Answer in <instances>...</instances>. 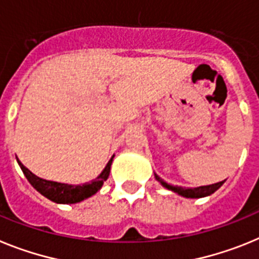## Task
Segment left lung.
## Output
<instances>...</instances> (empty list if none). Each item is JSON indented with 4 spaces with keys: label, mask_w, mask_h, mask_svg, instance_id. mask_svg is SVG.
I'll return each instance as SVG.
<instances>
[{
    "label": "left lung",
    "mask_w": 259,
    "mask_h": 259,
    "mask_svg": "<svg viewBox=\"0 0 259 259\" xmlns=\"http://www.w3.org/2000/svg\"><path fill=\"white\" fill-rule=\"evenodd\" d=\"M155 177H156L157 181H159V183H160L161 185L164 186V188L169 189V190H172V192L177 193V194L183 195V197H186V198H202V197H206V195H210V194H212L213 192H217L218 189H219L220 186H222L224 184V181H220V183L212 184V185L186 189V188H183V186H172V185H169V184H167V183H165V181H163V180H161L159 176H156V175H155Z\"/></svg>",
    "instance_id": "left-lung-1"
}]
</instances>
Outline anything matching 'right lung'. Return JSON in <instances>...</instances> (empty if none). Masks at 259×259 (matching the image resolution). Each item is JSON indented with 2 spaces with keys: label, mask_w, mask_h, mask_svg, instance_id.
<instances>
[{
  "label": "right lung",
  "mask_w": 259,
  "mask_h": 259,
  "mask_svg": "<svg viewBox=\"0 0 259 259\" xmlns=\"http://www.w3.org/2000/svg\"><path fill=\"white\" fill-rule=\"evenodd\" d=\"M113 161V156L111 157V160L108 161L105 165L104 170L100 173V176L96 177L94 181L89 184H83V185H67V184H60L53 183V181H47L44 179H40L36 175H33L28 168H26L21 160L18 159V163L21 165L22 170H23L26 179L30 181L31 185L44 197H47L51 201L56 202V203H76L80 202L86 198L91 197L95 194L99 189L103 186V183L109 176L111 172V165Z\"/></svg>",
  "instance_id": "obj_1"
}]
</instances>
